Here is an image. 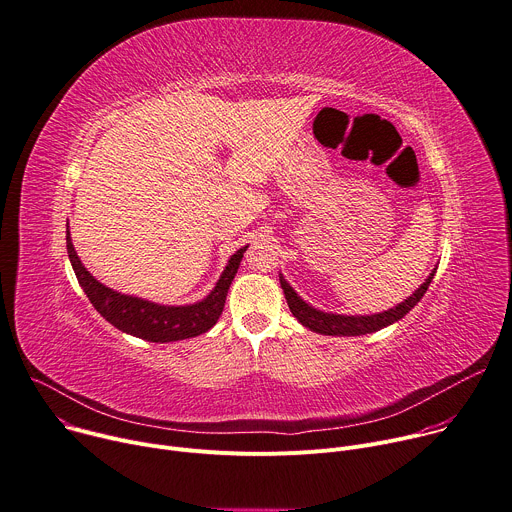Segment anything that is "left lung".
<instances>
[{
	"label": "left lung",
	"instance_id": "left-lung-1",
	"mask_svg": "<svg viewBox=\"0 0 512 512\" xmlns=\"http://www.w3.org/2000/svg\"><path fill=\"white\" fill-rule=\"evenodd\" d=\"M435 270L437 268L431 270V274L425 278L423 285L411 297H407L403 303L390 307L388 311L372 313V315H344V313H327V311L315 309L313 305H309L307 301H303L297 295V291L289 285V282L285 280V276L278 274V280H280V287H282V293H285V299L289 303L291 313L299 319L301 325H305L311 331L321 333V335H339V337L346 335V337H352V335H366V333L380 331V329L396 323L399 319H403L423 299V295L427 293L431 280L435 276Z\"/></svg>",
	"mask_w": 512,
	"mask_h": 512
}]
</instances>
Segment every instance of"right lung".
<instances>
[{
    "mask_svg": "<svg viewBox=\"0 0 512 512\" xmlns=\"http://www.w3.org/2000/svg\"><path fill=\"white\" fill-rule=\"evenodd\" d=\"M246 250L248 246L240 248L236 254L230 256L219 280L215 282V287L205 299L191 305H160L148 299L118 293L101 285V282L83 266L81 258L77 256L69 225H67L69 260L77 274L79 285L85 291L91 305L113 327L156 344H168V342H179V339L197 337L209 331L217 323L225 305L227 291H230V285L240 268V262Z\"/></svg>",
    "mask_w": 512,
    "mask_h": 512,
    "instance_id": "right-lung-1",
    "label": "right lung"
}]
</instances>
